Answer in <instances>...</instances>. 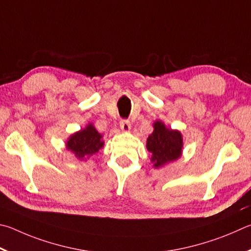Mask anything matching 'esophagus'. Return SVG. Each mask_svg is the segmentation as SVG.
<instances>
[{
	"label": "esophagus",
	"mask_w": 251,
	"mask_h": 251,
	"mask_svg": "<svg viewBox=\"0 0 251 251\" xmlns=\"http://www.w3.org/2000/svg\"><path fill=\"white\" fill-rule=\"evenodd\" d=\"M120 128L123 132H129L131 129V123L129 120H121L120 121Z\"/></svg>",
	"instance_id": "esophagus-1"
}]
</instances>
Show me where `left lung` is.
Segmentation results:
<instances>
[{
  "label": "left lung",
  "instance_id": "8db88e82",
  "mask_svg": "<svg viewBox=\"0 0 251 251\" xmlns=\"http://www.w3.org/2000/svg\"><path fill=\"white\" fill-rule=\"evenodd\" d=\"M153 126L154 130L147 140V149L152 154L153 166L159 169L182 155L183 138L179 131L166 128L162 121H155Z\"/></svg>",
  "mask_w": 251,
  "mask_h": 251
}]
</instances>
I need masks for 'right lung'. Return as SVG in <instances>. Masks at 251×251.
I'll return each instance as SVG.
<instances>
[{
	"label": "right lung",
	"instance_id": "1",
	"mask_svg": "<svg viewBox=\"0 0 251 251\" xmlns=\"http://www.w3.org/2000/svg\"><path fill=\"white\" fill-rule=\"evenodd\" d=\"M102 135L89 123L85 129L72 134L66 142V148L79 160H88L103 147Z\"/></svg>",
	"mask_w": 251,
	"mask_h": 251
}]
</instances>
